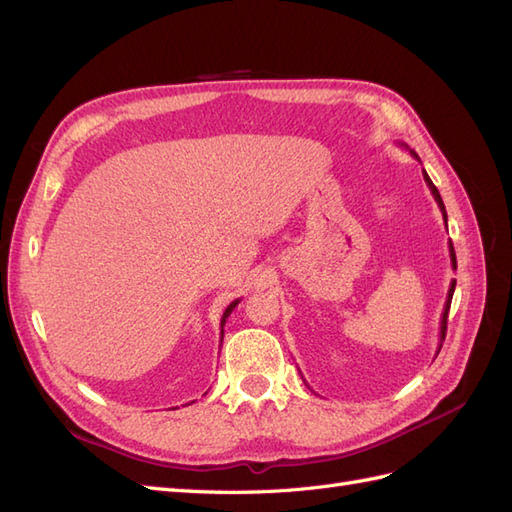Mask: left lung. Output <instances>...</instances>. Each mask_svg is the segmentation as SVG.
Listing matches in <instances>:
<instances>
[{"label":"left lung","instance_id":"obj_1","mask_svg":"<svg viewBox=\"0 0 512 512\" xmlns=\"http://www.w3.org/2000/svg\"><path fill=\"white\" fill-rule=\"evenodd\" d=\"M401 147H408V145H404L401 143ZM412 156L418 160V156L414 151H410ZM423 179H425V183H427V188L431 190V194H433V198H436V203H438V207H440V211H442V218H444V224L448 222L446 220V209H444V203H442V196H440V192H438V188L436 185L431 183V179H429V175L425 173L423 170ZM448 250H451V265H453V269H457V258H455V250H453V243H448ZM455 280L451 282V286H448V294H446V303H444V312H442V320H440V346H438V352H440V348H442V342H444V337H446V320H448V309H451V301H453V292H455ZM438 356V354H436Z\"/></svg>","mask_w":512,"mask_h":512}]
</instances>
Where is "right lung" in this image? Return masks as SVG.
I'll return each instance as SVG.
<instances>
[{"label":"right lung","mask_w":512,"mask_h":512,"mask_svg":"<svg viewBox=\"0 0 512 512\" xmlns=\"http://www.w3.org/2000/svg\"><path fill=\"white\" fill-rule=\"evenodd\" d=\"M239 301H241V299H235V301H232V303L224 309V316H222V322H220V327H222V337H224V324H226V318L232 314V309H235V307L239 305Z\"/></svg>","instance_id":"right-lung-1"}]
</instances>
